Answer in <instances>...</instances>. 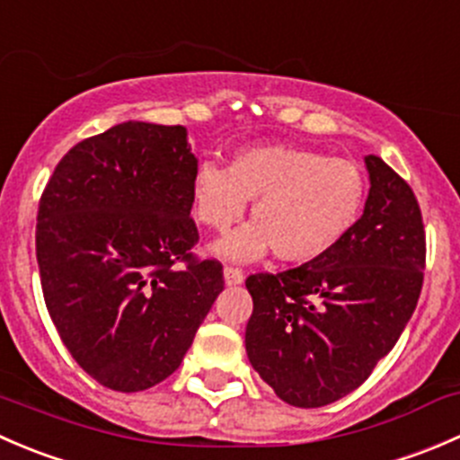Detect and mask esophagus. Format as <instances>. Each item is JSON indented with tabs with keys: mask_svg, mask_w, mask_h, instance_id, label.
I'll return each instance as SVG.
<instances>
[{
	"mask_svg": "<svg viewBox=\"0 0 460 460\" xmlns=\"http://www.w3.org/2000/svg\"><path fill=\"white\" fill-rule=\"evenodd\" d=\"M243 280H244L243 269L226 264V267H225V282H226V285H240Z\"/></svg>",
	"mask_w": 460,
	"mask_h": 460,
	"instance_id": "1",
	"label": "esophagus"
}]
</instances>
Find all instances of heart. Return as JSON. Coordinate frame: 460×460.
I'll use <instances>...</instances> for the list:
<instances>
[{
  "label": "heart",
  "mask_w": 460,
  "mask_h": 460,
  "mask_svg": "<svg viewBox=\"0 0 460 460\" xmlns=\"http://www.w3.org/2000/svg\"><path fill=\"white\" fill-rule=\"evenodd\" d=\"M193 216L226 231L253 202V222L217 244L226 258L252 260L273 249L282 262H314L351 234L367 200L363 166L314 148L262 144L243 148L229 166L204 160L191 187Z\"/></svg>",
  "instance_id": "1"
}]
</instances>
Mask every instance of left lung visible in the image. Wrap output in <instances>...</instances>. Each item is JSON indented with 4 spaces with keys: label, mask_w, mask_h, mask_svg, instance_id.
<instances>
[{
    "label": "left lung",
    "mask_w": 460,
    "mask_h": 460,
    "mask_svg": "<svg viewBox=\"0 0 460 460\" xmlns=\"http://www.w3.org/2000/svg\"><path fill=\"white\" fill-rule=\"evenodd\" d=\"M365 164L372 182L365 211L333 252L247 278V356L294 407L329 405L360 387L396 345L423 289L419 200L378 155Z\"/></svg>",
    "instance_id": "8db88e82"
}]
</instances>
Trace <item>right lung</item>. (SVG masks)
Returning a JSON list of instances; mask_svg holds the SVG:
<instances>
[{
  "label": "right lung",
  "mask_w": 460,
  "mask_h": 460,
  "mask_svg": "<svg viewBox=\"0 0 460 460\" xmlns=\"http://www.w3.org/2000/svg\"><path fill=\"white\" fill-rule=\"evenodd\" d=\"M196 169L184 127L124 122L77 142L40 198L49 316L77 365L115 392L173 374L225 289L222 264L191 252Z\"/></svg>",
  "instance_id": "add662e5"
}]
</instances>
